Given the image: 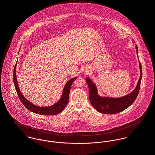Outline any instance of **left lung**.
<instances>
[{"instance_id":"8db88e82","label":"left lung","mask_w":155,"mask_h":155,"mask_svg":"<svg viewBox=\"0 0 155 155\" xmlns=\"http://www.w3.org/2000/svg\"><path fill=\"white\" fill-rule=\"evenodd\" d=\"M133 41L135 42L133 39ZM135 49L137 57H138V51L137 45H135ZM139 68L140 74L135 88L128 94L117 98L100 95L97 87L95 83L89 78L87 77L86 82L89 88V98L92 106L98 112L110 114L120 112L129 107L135 100L140 88L142 78V68L140 61Z\"/></svg>"}]
</instances>
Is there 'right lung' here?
<instances>
[{"instance_id": "obj_1", "label": "right lung", "mask_w": 155, "mask_h": 155, "mask_svg": "<svg viewBox=\"0 0 155 155\" xmlns=\"http://www.w3.org/2000/svg\"><path fill=\"white\" fill-rule=\"evenodd\" d=\"M17 64V61L16 63V64L15 66L14 70V83L15 88L20 100H21L23 105L28 110L31 111L36 114H41V115H55L61 113L64 110V109L65 108V107L66 106L68 102L69 94H70V90L71 86L72 85V83L74 81V80L76 78H78L77 76L70 79L67 82L63 90L61 97L57 103H55L54 104L50 106L39 107L33 104L23 96L20 89L19 88L17 79V75H16Z\"/></svg>"}]
</instances>
